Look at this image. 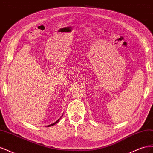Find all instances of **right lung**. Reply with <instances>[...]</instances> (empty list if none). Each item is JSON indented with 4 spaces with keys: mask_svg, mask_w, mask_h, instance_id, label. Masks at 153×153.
Returning a JSON list of instances; mask_svg holds the SVG:
<instances>
[{
    "mask_svg": "<svg viewBox=\"0 0 153 153\" xmlns=\"http://www.w3.org/2000/svg\"><path fill=\"white\" fill-rule=\"evenodd\" d=\"M62 116H61V117H60V119H59L57 120V121H55V123H52V124H50V125H48V126H47V127H50V126H53V125H54V124H57V123H59V121H60V119H61Z\"/></svg>",
    "mask_w": 153,
    "mask_h": 153,
    "instance_id": "right-lung-1",
    "label": "right lung"
}]
</instances>
